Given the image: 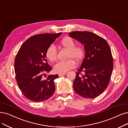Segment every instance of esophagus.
<instances>
[{
	"instance_id": "esophagus-1",
	"label": "esophagus",
	"mask_w": 128,
	"mask_h": 128,
	"mask_svg": "<svg viewBox=\"0 0 128 128\" xmlns=\"http://www.w3.org/2000/svg\"><path fill=\"white\" fill-rule=\"evenodd\" d=\"M66 74V73L65 72V73H63V74H58V76H63V75H64V74Z\"/></svg>"
}]
</instances>
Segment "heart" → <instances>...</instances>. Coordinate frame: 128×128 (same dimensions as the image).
Listing matches in <instances>:
<instances>
[{"instance_id":"1","label":"heart","mask_w":128,"mask_h":128,"mask_svg":"<svg viewBox=\"0 0 128 128\" xmlns=\"http://www.w3.org/2000/svg\"><path fill=\"white\" fill-rule=\"evenodd\" d=\"M60 44L65 49L69 50L68 58H72L76 61H80L84 54V49L81 44L76 46L75 41L70 37H66L61 40ZM46 56L51 62L56 61L57 58V50L54 44H51L46 51ZM76 67L74 60L70 59L64 61H59L54 67L55 72L59 74L65 73Z\"/></svg>"}]
</instances>
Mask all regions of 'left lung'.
<instances>
[{"label": "left lung", "instance_id": "left-lung-1", "mask_svg": "<svg viewBox=\"0 0 128 128\" xmlns=\"http://www.w3.org/2000/svg\"><path fill=\"white\" fill-rule=\"evenodd\" d=\"M69 34L84 44L86 52L76 72L74 89L84 98H96L108 86L113 70V57L109 45L104 39L93 32L75 31Z\"/></svg>", "mask_w": 128, "mask_h": 128}]
</instances>
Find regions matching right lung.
I'll use <instances>...</instances> for the list:
<instances>
[{"mask_svg": "<svg viewBox=\"0 0 128 128\" xmlns=\"http://www.w3.org/2000/svg\"><path fill=\"white\" fill-rule=\"evenodd\" d=\"M61 34H42L30 37L22 44L16 56L15 78L20 91L30 101H44L54 92V80L58 75L50 74L47 79H43L45 73L52 69L47 62L46 51Z\"/></svg>", "mask_w": 128, "mask_h": 128, "instance_id": "add662e5", "label": "right lung"}]
</instances>
